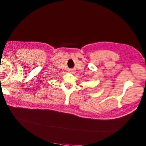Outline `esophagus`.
Listing matches in <instances>:
<instances>
[{
    "instance_id": "esophagus-1",
    "label": "esophagus",
    "mask_w": 146,
    "mask_h": 146,
    "mask_svg": "<svg viewBox=\"0 0 146 146\" xmlns=\"http://www.w3.org/2000/svg\"><path fill=\"white\" fill-rule=\"evenodd\" d=\"M69 72L70 73H75V72H74V71L73 70H69Z\"/></svg>"
}]
</instances>
